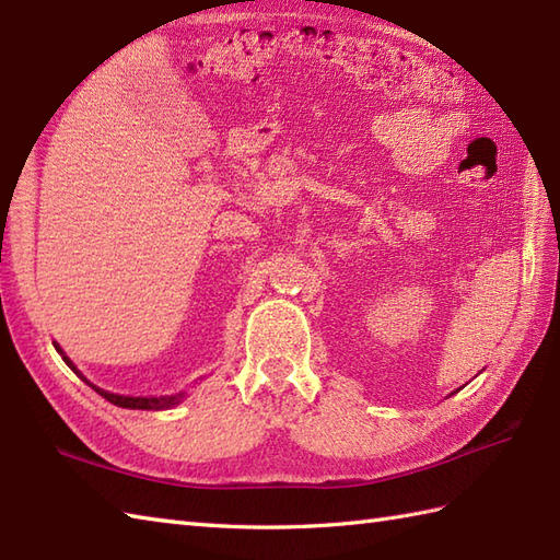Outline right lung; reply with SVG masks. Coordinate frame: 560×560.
I'll use <instances>...</instances> for the list:
<instances>
[{"label": "right lung", "instance_id": "1", "mask_svg": "<svg viewBox=\"0 0 560 560\" xmlns=\"http://www.w3.org/2000/svg\"><path fill=\"white\" fill-rule=\"evenodd\" d=\"M57 347V351L61 353V359L66 361V365L71 368V371L80 377V380H85L88 383V377L78 371V368L73 365V361L66 357V353L59 349V345H54ZM94 392L97 394H102V397L106 399V401H112V404H116V406H122V408H140V411H161V408H171V406H177L180 404L183 399H185V392H180V394H171V397H122V394H112V392H106V389H100L97 385H92V383H88Z\"/></svg>", "mask_w": 560, "mask_h": 560}]
</instances>
